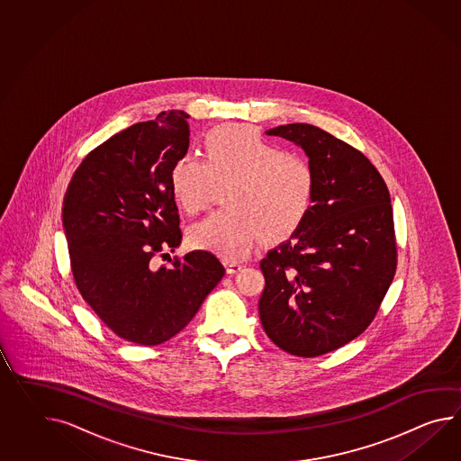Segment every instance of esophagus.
Instances as JSON below:
<instances>
[{
    "instance_id": "1",
    "label": "esophagus",
    "mask_w": 461,
    "mask_h": 461,
    "mask_svg": "<svg viewBox=\"0 0 461 461\" xmlns=\"http://www.w3.org/2000/svg\"><path fill=\"white\" fill-rule=\"evenodd\" d=\"M225 268L226 273H228V275H235V273H238V271L243 268V265H241V263H238V261H231V259H226Z\"/></svg>"
}]
</instances>
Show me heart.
<instances>
[{"mask_svg":"<svg viewBox=\"0 0 461 461\" xmlns=\"http://www.w3.org/2000/svg\"><path fill=\"white\" fill-rule=\"evenodd\" d=\"M176 204L186 214L206 210L226 188L223 212L188 230V243L225 259L247 257L263 236L293 235L312 212L316 175L306 158L288 153L248 124H221L203 141V161L178 159L169 173Z\"/></svg>","mask_w":461,"mask_h":461,"instance_id":"b5f03b06","label":"heart"}]
</instances>
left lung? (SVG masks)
<instances>
[{"mask_svg":"<svg viewBox=\"0 0 461 461\" xmlns=\"http://www.w3.org/2000/svg\"><path fill=\"white\" fill-rule=\"evenodd\" d=\"M303 148L316 175L312 212L261 259L258 302L278 348L314 358L359 337L396 271L393 208L386 183L357 148L306 123L267 131Z\"/></svg>","mask_w":461,"mask_h":461,"instance_id":"left-lung-1","label":"left lung"}]
</instances>
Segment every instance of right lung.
<instances>
[{
	"mask_svg": "<svg viewBox=\"0 0 461 461\" xmlns=\"http://www.w3.org/2000/svg\"><path fill=\"white\" fill-rule=\"evenodd\" d=\"M188 118L161 112L113 135L81 161L63 200L78 292L114 335L136 345L155 347L180 333L225 275L203 249L169 268L153 267L157 255L181 243L169 173L190 147Z\"/></svg>",
	"mask_w": 461,
	"mask_h": 461,
	"instance_id": "obj_1",
	"label": "right lung"
}]
</instances>
